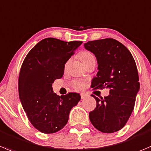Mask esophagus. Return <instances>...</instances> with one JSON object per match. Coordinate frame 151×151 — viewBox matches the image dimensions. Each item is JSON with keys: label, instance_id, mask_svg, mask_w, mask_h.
<instances>
[{"label": "esophagus", "instance_id": "1", "mask_svg": "<svg viewBox=\"0 0 151 151\" xmlns=\"http://www.w3.org/2000/svg\"><path fill=\"white\" fill-rule=\"evenodd\" d=\"M80 96H81V99H85V98L87 96V94H86V93H82L81 94H80Z\"/></svg>", "mask_w": 151, "mask_h": 151}]
</instances>
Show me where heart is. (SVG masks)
Returning a JSON list of instances; mask_svg holds the SVG:
<instances>
[{"mask_svg":"<svg viewBox=\"0 0 151 151\" xmlns=\"http://www.w3.org/2000/svg\"><path fill=\"white\" fill-rule=\"evenodd\" d=\"M94 56H93V54L90 52H83V53H81L80 55V59H81L82 62H83V64L86 63V62L89 61L90 60L93 59ZM71 85H72L73 87L76 89H83L84 88L85 84L83 81L81 80H74V81L71 83Z\"/></svg>","mask_w":151,"mask_h":151,"instance_id":"b5f03b06","label":"heart"}]
</instances>
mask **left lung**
I'll use <instances>...</instances> for the list:
<instances>
[{"instance_id": "8db88e82", "label": "left lung", "mask_w": 151, "mask_h": 151, "mask_svg": "<svg viewBox=\"0 0 151 151\" xmlns=\"http://www.w3.org/2000/svg\"><path fill=\"white\" fill-rule=\"evenodd\" d=\"M84 46L97 60L99 71L91 87L110 89L109 95L101 99L91 95L96 106L89 113V119L101 132H116L128 122L139 90L135 60L123 44L113 38L88 41Z\"/></svg>"}]
</instances>
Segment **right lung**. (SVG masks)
Returning a JSON list of instances; mask_svg holds the SVG:
<instances>
[{
  "mask_svg": "<svg viewBox=\"0 0 151 151\" xmlns=\"http://www.w3.org/2000/svg\"><path fill=\"white\" fill-rule=\"evenodd\" d=\"M82 41L65 42L48 37L37 43L21 65L18 91L29 122L43 134H53L67 124L71 108L80 100V93L58 96L52 83L63 76L65 64Z\"/></svg>",
  "mask_w": 151,
  "mask_h": 151,
  "instance_id": "obj_1",
  "label": "right lung"
}]
</instances>
